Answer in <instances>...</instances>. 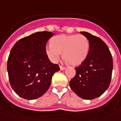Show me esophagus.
I'll list each match as a JSON object with an SVG mask.
<instances>
[{
    "label": "esophagus",
    "instance_id": "esophagus-1",
    "mask_svg": "<svg viewBox=\"0 0 121 121\" xmlns=\"http://www.w3.org/2000/svg\"><path fill=\"white\" fill-rule=\"evenodd\" d=\"M60 70H65L66 67H64V66H60Z\"/></svg>",
    "mask_w": 121,
    "mask_h": 121
}]
</instances>
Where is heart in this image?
<instances>
[{
	"instance_id": "1",
	"label": "heart",
	"mask_w": 121,
	"mask_h": 121,
	"mask_svg": "<svg viewBox=\"0 0 121 121\" xmlns=\"http://www.w3.org/2000/svg\"><path fill=\"white\" fill-rule=\"evenodd\" d=\"M90 51V41L82 34L59 35L52 37L51 43L45 47V53L52 62L62 57L71 66L81 65L87 58Z\"/></svg>"
}]
</instances>
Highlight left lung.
<instances>
[{"mask_svg": "<svg viewBox=\"0 0 121 121\" xmlns=\"http://www.w3.org/2000/svg\"><path fill=\"white\" fill-rule=\"evenodd\" d=\"M90 41L87 58L78 67L76 75L70 81V87L77 95L84 99L99 97L109 86L113 59L103 40L88 32L81 31Z\"/></svg>", "mask_w": 121, "mask_h": 121, "instance_id": "8db88e82", "label": "left lung"}]
</instances>
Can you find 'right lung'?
Instances as JSON below:
<instances>
[{"mask_svg": "<svg viewBox=\"0 0 121 121\" xmlns=\"http://www.w3.org/2000/svg\"><path fill=\"white\" fill-rule=\"evenodd\" d=\"M53 35L37 32L17 41L12 48L7 62L8 78L20 97L31 100L42 96L51 84L52 75L60 70L45 53L47 42Z\"/></svg>", "mask_w": 121, "mask_h": 121, "instance_id": "obj_1", "label": "right lung"}]
</instances>
